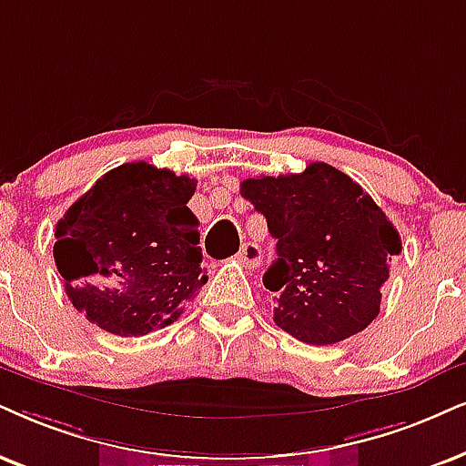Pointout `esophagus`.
<instances>
[{
	"mask_svg": "<svg viewBox=\"0 0 466 466\" xmlns=\"http://www.w3.org/2000/svg\"><path fill=\"white\" fill-rule=\"evenodd\" d=\"M237 260L243 264L245 268H253L260 267L262 262V249L256 243H245L240 247V251L237 253Z\"/></svg>",
	"mask_w": 466,
	"mask_h": 466,
	"instance_id": "1",
	"label": "esophagus"
}]
</instances>
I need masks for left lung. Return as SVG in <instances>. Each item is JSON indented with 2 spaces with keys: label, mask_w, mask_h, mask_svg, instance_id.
Wrapping results in <instances>:
<instances>
[{
  "label": "left lung",
  "mask_w": 466,
  "mask_h": 466,
  "mask_svg": "<svg viewBox=\"0 0 466 466\" xmlns=\"http://www.w3.org/2000/svg\"><path fill=\"white\" fill-rule=\"evenodd\" d=\"M240 196L267 217L277 260L262 281L275 325L327 346L363 331L380 311L382 284L400 256L398 229L350 176L327 163L301 174L258 176Z\"/></svg>",
  "instance_id": "8db88e82"
}]
</instances>
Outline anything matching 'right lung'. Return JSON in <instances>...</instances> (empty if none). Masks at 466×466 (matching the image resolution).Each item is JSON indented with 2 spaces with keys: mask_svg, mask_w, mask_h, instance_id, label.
<instances>
[{
  "mask_svg": "<svg viewBox=\"0 0 466 466\" xmlns=\"http://www.w3.org/2000/svg\"><path fill=\"white\" fill-rule=\"evenodd\" d=\"M196 178L125 163L96 180L56 226L53 258L70 303L92 325L139 338L178 320L208 275Z\"/></svg>",
  "mask_w": 466,
  "mask_h": 466,
  "instance_id": "1",
  "label": "right lung"
}]
</instances>
